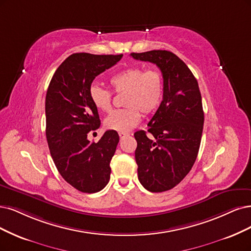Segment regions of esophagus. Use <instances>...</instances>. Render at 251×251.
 <instances>
[{
    "instance_id": "obj_1",
    "label": "esophagus",
    "mask_w": 251,
    "mask_h": 251,
    "mask_svg": "<svg viewBox=\"0 0 251 251\" xmlns=\"http://www.w3.org/2000/svg\"><path fill=\"white\" fill-rule=\"evenodd\" d=\"M128 135H129L128 132H119L120 138H124V137H126V136H128Z\"/></svg>"
}]
</instances>
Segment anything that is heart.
Listing matches in <instances>:
<instances>
[{
  "mask_svg": "<svg viewBox=\"0 0 251 251\" xmlns=\"http://www.w3.org/2000/svg\"><path fill=\"white\" fill-rule=\"evenodd\" d=\"M109 85L116 93H125L122 109L114 110L105 120L109 130L128 132L140 123L142 113L151 115L159 107L164 93V80L159 70L129 67L109 78ZM90 100L98 110L108 113L111 108L110 91L93 85L89 91Z\"/></svg>",
  "mask_w": 251,
  "mask_h": 251,
  "instance_id": "1",
  "label": "heart"
}]
</instances>
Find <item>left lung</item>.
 I'll return each mask as SVG.
<instances>
[{
  "instance_id": "obj_1",
  "label": "left lung",
  "mask_w": 251,
  "mask_h": 251,
  "mask_svg": "<svg viewBox=\"0 0 251 251\" xmlns=\"http://www.w3.org/2000/svg\"><path fill=\"white\" fill-rule=\"evenodd\" d=\"M130 55L156 64L164 80L163 99L148 124L152 136L144 130L134 133L138 180L147 190L162 192L178 185L196 162L203 127L201 95L187 65L172 51Z\"/></svg>"
}]
</instances>
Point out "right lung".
Returning a JSON list of instances; mask_svg holds the SVG:
<instances>
[{"mask_svg":"<svg viewBox=\"0 0 251 251\" xmlns=\"http://www.w3.org/2000/svg\"><path fill=\"white\" fill-rule=\"evenodd\" d=\"M123 54L73 53L51 77L45 98L46 140L63 179L86 193L103 189L110 177V160L119 134L107 130L97 143L88 133L100 126L89 91L94 78L117 64Z\"/></svg>","mask_w":251,"mask_h":251,"instance_id":"right-lung-1","label":"right lung"}]
</instances>
